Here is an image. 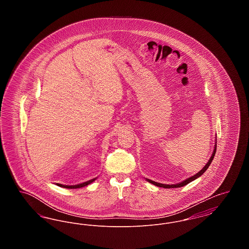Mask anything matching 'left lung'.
Instances as JSON below:
<instances>
[{"mask_svg":"<svg viewBox=\"0 0 249 249\" xmlns=\"http://www.w3.org/2000/svg\"><path fill=\"white\" fill-rule=\"evenodd\" d=\"M215 151H216V143H215V145H214V149H213V154L211 156L210 160H208L207 164L204 166V167L201 169V171H200L198 174H196L195 176H193V177H191V178L186 179L185 181H183V182H181V183H179V184H176V185H165V184H160V183H157V182H154V181L149 180V179H146V180H147L149 183H151V184L155 185V186H158V187H160V188H164V189H171V188H180V187H184V186H186L187 184L190 183L191 181L195 180L196 178H200L201 175H202V174H203V173L208 169V167L210 166L211 162H212V160H213V157H214V154H215Z\"/></svg>","mask_w":249,"mask_h":249,"instance_id":"1","label":"left lung"}]
</instances>
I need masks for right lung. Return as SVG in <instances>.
Here are the masks:
<instances>
[{
    "instance_id": "1",
    "label": "right lung",
    "mask_w": 249,
    "mask_h": 249,
    "mask_svg": "<svg viewBox=\"0 0 249 249\" xmlns=\"http://www.w3.org/2000/svg\"><path fill=\"white\" fill-rule=\"evenodd\" d=\"M96 178L94 179H91V180H89V181H87V182H85V183H82V184H79V185H74V186H65V185H61V184H57L59 187H61V188H64V189H79V188H82V187H85V186H88L89 184H90V183H92L93 181H94Z\"/></svg>"
}]
</instances>
